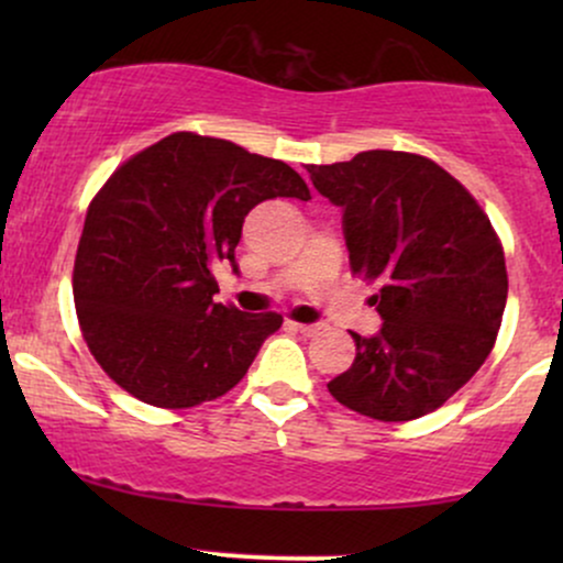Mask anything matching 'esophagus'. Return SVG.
<instances>
[{"mask_svg":"<svg viewBox=\"0 0 563 563\" xmlns=\"http://www.w3.org/2000/svg\"><path fill=\"white\" fill-rule=\"evenodd\" d=\"M288 325L294 328V331L303 333V335H314V333H320V322H288Z\"/></svg>","mask_w":563,"mask_h":563,"instance_id":"1","label":"esophagus"}]
</instances>
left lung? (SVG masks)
Segmentation results:
<instances>
[{"mask_svg": "<svg viewBox=\"0 0 563 563\" xmlns=\"http://www.w3.org/2000/svg\"><path fill=\"white\" fill-rule=\"evenodd\" d=\"M344 211L352 273L376 280V335L352 333L357 357L328 384L349 410L412 421L442 407L493 352L508 296L503 245L474 196L434 161L365 151L307 166Z\"/></svg>", "mask_w": 563, "mask_h": 563, "instance_id": "obj_1", "label": "left lung"}]
</instances>
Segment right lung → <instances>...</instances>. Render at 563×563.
<instances>
[{"instance_id": "right-lung-1", "label": "right lung", "mask_w": 563, "mask_h": 563, "mask_svg": "<svg viewBox=\"0 0 563 563\" xmlns=\"http://www.w3.org/2000/svg\"><path fill=\"white\" fill-rule=\"evenodd\" d=\"M309 200L275 158L235 142L177 132L113 172L89 203L74 264V301L89 352L121 389L147 405L196 407L245 376L275 312L214 301L243 219L262 200Z\"/></svg>"}]
</instances>
